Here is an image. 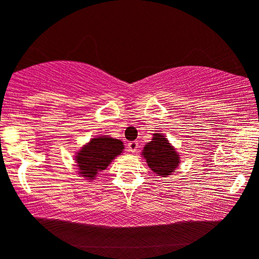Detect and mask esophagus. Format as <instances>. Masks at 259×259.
<instances>
[{
    "label": "esophagus",
    "mask_w": 259,
    "mask_h": 259,
    "mask_svg": "<svg viewBox=\"0 0 259 259\" xmlns=\"http://www.w3.org/2000/svg\"><path fill=\"white\" fill-rule=\"evenodd\" d=\"M127 146H128V150L131 153H135L139 148L138 141H130L128 145H127Z\"/></svg>",
    "instance_id": "esophagus-1"
}]
</instances>
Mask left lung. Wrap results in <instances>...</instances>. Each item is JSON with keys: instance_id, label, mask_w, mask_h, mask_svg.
Instances as JSON below:
<instances>
[{"instance_id": "obj_1", "label": "left lung", "mask_w": 259, "mask_h": 259, "mask_svg": "<svg viewBox=\"0 0 259 259\" xmlns=\"http://www.w3.org/2000/svg\"><path fill=\"white\" fill-rule=\"evenodd\" d=\"M147 164L158 176L166 177L178 166L180 156L162 134H154L153 140L147 143L142 152Z\"/></svg>"}]
</instances>
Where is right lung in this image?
I'll return each mask as SVG.
<instances>
[{"mask_svg": "<svg viewBox=\"0 0 259 259\" xmlns=\"http://www.w3.org/2000/svg\"><path fill=\"white\" fill-rule=\"evenodd\" d=\"M124 149V145L117 139L99 137L91 139L88 145L83 147L76 155L79 174L93 181L97 172L104 170L110 162Z\"/></svg>", "mask_w": 259, "mask_h": 259, "instance_id": "1", "label": "right lung"}]
</instances>
